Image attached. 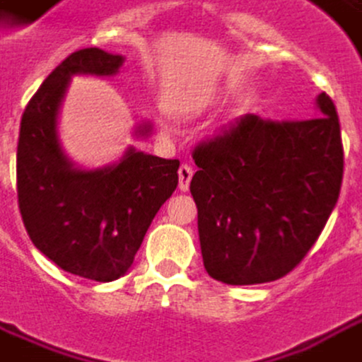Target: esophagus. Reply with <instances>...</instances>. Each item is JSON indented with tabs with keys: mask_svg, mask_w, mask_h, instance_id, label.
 Wrapping results in <instances>:
<instances>
[{
	"mask_svg": "<svg viewBox=\"0 0 362 362\" xmlns=\"http://www.w3.org/2000/svg\"><path fill=\"white\" fill-rule=\"evenodd\" d=\"M191 177H193V169H191L189 165H181V167H179V189H181V191H187V189H189Z\"/></svg>",
	"mask_w": 362,
	"mask_h": 362,
	"instance_id": "esophagus-1",
	"label": "esophagus"
}]
</instances>
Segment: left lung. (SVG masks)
<instances>
[{"label":"left lung","mask_w":362,"mask_h":362,"mask_svg":"<svg viewBox=\"0 0 362 362\" xmlns=\"http://www.w3.org/2000/svg\"><path fill=\"white\" fill-rule=\"evenodd\" d=\"M319 115L271 121L247 113L199 143L191 179L203 265L227 285L291 273L319 239L343 183V141L331 97Z\"/></svg>","instance_id":"8db88e82"}]
</instances>
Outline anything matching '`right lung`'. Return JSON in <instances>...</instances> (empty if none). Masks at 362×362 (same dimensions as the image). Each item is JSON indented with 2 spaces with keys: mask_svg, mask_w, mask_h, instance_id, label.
Here are the masks:
<instances>
[{
  "mask_svg": "<svg viewBox=\"0 0 362 362\" xmlns=\"http://www.w3.org/2000/svg\"><path fill=\"white\" fill-rule=\"evenodd\" d=\"M121 65V55L97 47L71 53L29 99L17 141V203L29 239L63 271L97 283L129 271L179 183V159L129 147L119 163L83 171L62 151L57 113L71 75H115Z\"/></svg>",
  "mask_w": 362,
  "mask_h": 362,
  "instance_id": "1",
  "label": "right lung"
}]
</instances>
